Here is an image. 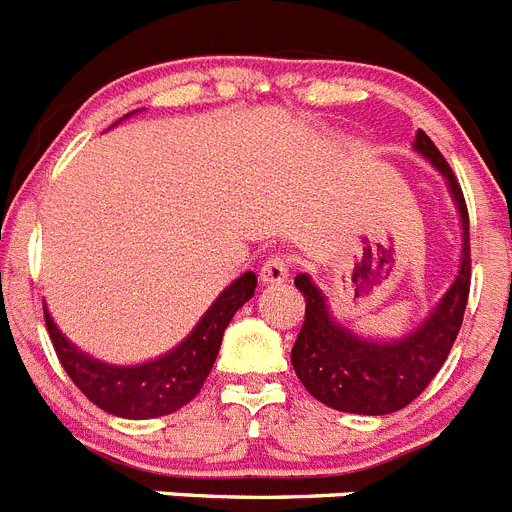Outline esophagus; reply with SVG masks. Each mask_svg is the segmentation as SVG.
<instances>
[{
    "label": "esophagus",
    "instance_id": "1",
    "mask_svg": "<svg viewBox=\"0 0 512 512\" xmlns=\"http://www.w3.org/2000/svg\"><path fill=\"white\" fill-rule=\"evenodd\" d=\"M289 279V259L274 256L261 266V282L264 284H282Z\"/></svg>",
    "mask_w": 512,
    "mask_h": 512
}]
</instances>
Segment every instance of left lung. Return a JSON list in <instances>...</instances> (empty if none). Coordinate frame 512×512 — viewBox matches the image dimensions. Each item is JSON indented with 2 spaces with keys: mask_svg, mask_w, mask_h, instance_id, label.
<instances>
[{
  "mask_svg": "<svg viewBox=\"0 0 512 512\" xmlns=\"http://www.w3.org/2000/svg\"><path fill=\"white\" fill-rule=\"evenodd\" d=\"M415 153L443 176L459 212L461 256L451 287L425 320L400 338H366L330 312L328 297L310 274H297L295 287L305 297V323L292 348V366L315 400L341 413L387 415L402 410L431 384L459 336L469 300V215L454 171L433 140L418 130Z\"/></svg>",
  "mask_w": 512,
  "mask_h": 512,
  "instance_id": "left-lung-1",
  "label": "left lung"
}]
</instances>
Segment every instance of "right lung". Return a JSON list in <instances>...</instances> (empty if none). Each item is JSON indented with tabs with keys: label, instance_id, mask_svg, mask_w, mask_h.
<instances>
[{
	"label": "right lung",
	"instance_id": "right-lung-1",
	"mask_svg": "<svg viewBox=\"0 0 512 512\" xmlns=\"http://www.w3.org/2000/svg\"><path fill=\"white\" fill-rule=\"evenodd\" d=\"M253 289H256V274L246 271L217 295L200 323L194 325L192 333L179 346L143 364H107V361L84 354L58 330L48 307H45V328L51 333L58 361L71 382L97 408L128 420L161 418V415H171L184 408L202 390L223 343L225 328L238 307L251 300Z\"/></svg>",
	"mask_w": 512,
	"mask_h": 512
}]
</instances>
